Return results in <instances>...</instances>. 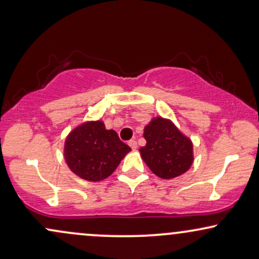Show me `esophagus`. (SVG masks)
<instances>
[{
  "label": "esophagus",
  "mask_w": 259,
  "mask_h": 259,
  "mask_svg": "<svg viewBox=\"0 0 259 259\" xmlns=\"http://www.w3.org/2000/svg\"><path fill=\"white\" fill-rule=\"evenodd\" d=\"M127 145L132 147V150H136V148H138V144H136L135 140H130V141L127 142Z\"/></svg>",
  "instance_id": "1"
}]
</instances>
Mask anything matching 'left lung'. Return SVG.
Returning <instances> with one entry per match:
<instances>
[{"label": "left lung", "mask_w": 259, "mask_h": 259, "mask_svg": "<svg viewBox=\"0 0 259 259\" xmlns=\"http://www.w3.org/2000/svg\"><path fill=\"white\" fill-rule=\"evenodd\" d=\"M146 145L139 150L153 174L173 179L186 173L194 163V144L167 118L157 115L145 126Z\"/></svg>", "instance_id": "1"}]
</instances>
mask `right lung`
<instances>
[{
	"instance_id": "add662e5",
	"label": "right lung",
	"mask_w": 259,
	"mask_h": 259,
	"mask_svg": "<svg viewBox=\"0 0 259 259\" xmlns=\"http://www.w3.org/2000/svg\"><path fill=\"white\" fill-rule=\"evenodd\" d=\"M132 148L102 120L79 124L64 141V159L74 174L88 181H101L117 169Z\"/></svg>"
}]
</instances>
